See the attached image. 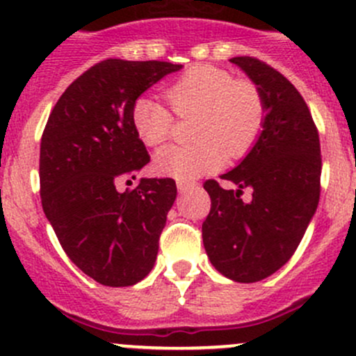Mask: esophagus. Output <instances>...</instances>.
Listing matches in <instances>:
<instances>
[{
    "label": "esophagus",
    "mask_w": 356,
    "mask_h": 356,
    "mask_svg": "<svg viewBox=\"0 0 356 356\" xmlns=\"http://www.w3.org/2000/svg\"><path fill=\"white\" fill-rule=\"evenodd\" d=\"M196 188V182H184V181H179L177 182V189L179 193H186V191H191Z\"/></svg>",
    "instance_id": "esophagus-1"
}]
</instances>
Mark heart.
<instances>
[{
  "label": "heart",
  "instance_id": "1",
  "mask_svg": "<svg viewBox=\"0 0 356 356\" xmlns=\"http://www.w3.org/2000/svg\"><path fill=\"white\" fill-rule=\"evenodd\" d=\"M165 95L179 118L196 115L193 138L197 143L160 148L153 170L162 177L194 181L222 168L227 155L242 159L256 147L266 124L259 87L218 66H191L168 85ZM174 112L153 97H138L131 106V126L147 147H155L174 133Z\"/></svg>",
  "mask_w": 356,
  "mask_h": 356
}]
</instances>
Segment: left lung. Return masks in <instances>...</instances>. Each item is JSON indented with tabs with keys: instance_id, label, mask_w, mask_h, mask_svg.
<instances>
[{
	"instance_id": "obj_1",
	"label": "left lung",
	"mask_w": 356,
	"mask_h": 356,
	"mask_svg": "<svg viewBox=\"0 0 356 356\" xmlns=\"http://www.w3.org/2000/svg\"><path fill=\"white\" fill-rule=\"evenodd\" d=\"M245 71L266 100V124L256 147L222 175L237 189L209 179L211 209L203 244L227 278L254 283L288 263L300 244L321 196V143L304 97L280 71L250 56L230 59ZM250 188L253 197L240 196Z\"/></svg>"
}]
</instances>
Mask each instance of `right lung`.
Here are the masks:
<instances>
[{"mask_svg":"<svg viewBox=\"0 0 356 356\" xmlns=\"http://www.w3.org/2000/svg\"><path fill=\"white\" fill-rule=\"evenodd\" d=\"M181 65L106 59L78 76L52 109L40 140V200L66 256L106 286H131L152 271L174 179L119 181L149 162L131 126L134 100Z\"/></svg>","mask_w":356,"mask_h":356,"instance_id":"right-lung-1","label":"right lung"}]
</instances>
